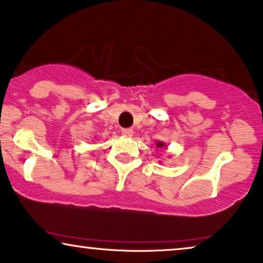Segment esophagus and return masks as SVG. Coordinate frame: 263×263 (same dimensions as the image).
Instances as JSON below:
<instances>
[{"instance_id":"1","label":"esophagus","mask_w":263,"mask_h":263,"mask_svg":"<svg viewBox=\"0 0 263 263\" xmlns=\"http://www.w3.org/2000/svg\"><path fill=\"white\" fill-rule=\"evenodd\" d=\"M122 134H123L124 136H128V138H130V136L133 135V129L123 128V129H122Z\"/></svg>"}]
</instances>
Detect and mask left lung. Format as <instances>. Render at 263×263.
I'll use <instances>...</instances> for the list:
<instances>
[{"instance_id":"left-lung-1","label":"left lung","mask_w":263,"mask_h":263,"mask_svg":"<svg viewBox=\"0 0 263 263\" xmlns=\"http://www.w3.org/2000/svg\"><path fill=\"white\" fill-rule=\"evenodd\" d=\"M156 146H157V147L162 148V147H165V144H164V142H162V141H158V142H157V144H156Z\"/></svg>"}]
</instances>
